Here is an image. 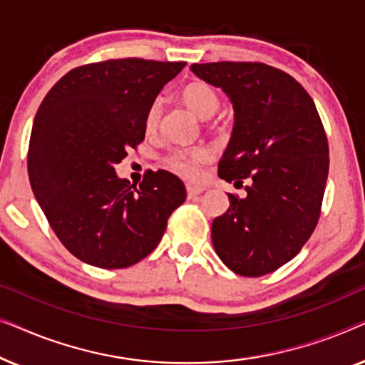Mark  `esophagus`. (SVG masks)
<instances>
[{"label":"esophagus","mask_w":365,"mask_h":365,"mask_svg":"<svg viewBox=\"0 0 365 365\" xmlns=\"http://www.w3.org/2000/svg\"><path fill=\"white\" fill-rule=\"evenodd\" d=\"M186 191H187V197H196V196H199V194H202L204 189L201 186H194V184H187Z\"/></svg>","instance_id":"esophagus-1"}]
</instances>
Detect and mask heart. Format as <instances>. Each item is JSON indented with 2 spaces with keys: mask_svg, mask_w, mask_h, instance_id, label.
I'll return each mask as SVG.
<instances>
[{
  "mask_svg": "<svg viewBox=\"0 0 365 365\" xmlns=\"http://www.w3.org/2000/svg\"><path fill=\"white\" fill-rule=\"evenodd\" d=\"M181 99L184 104L201 119L214 116L219 106H221V98H219L216 88L211 86V84L206 81H192L186 84L181 91ZM159 119H161V101L156 99V101L149 106L146 119H144V126H146L148 133L156 131ZM209 158H211V154H209L206 148L194 146L174 151L171 156L166 159V163L174 173L181 174L184 178H194L197 174V168L201 166V164L207 163Z\"/></svg>",
  "mask_w": 365,
  "mask_h": 365,
  "instance_id": "1",
  "label": "heart"
}]
</instances>
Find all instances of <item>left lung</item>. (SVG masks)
<instances>
[{"label":"left lung","mask_w":365,"mask_h":365,"mask_svg":"<svg viewBox=\"0 0 365 365\" xmlns=\"http://www.w3.org/2000/svg\"><path fill=\"white\" fill-rule=\"evenodd\" d=\"M191 71L234 108L219 178L247 181V196L229 194V209L212 221L214 249L239 276L274 272L297 256L321 216L329 144L316 104L291 74L264 63H204Z\"/></svg>","instance_id":"left-lung-1"}]
</instances>
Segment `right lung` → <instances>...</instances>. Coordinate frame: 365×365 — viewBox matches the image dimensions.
<instances>
[{
    "instance_id": "obj_1",
    "label": "right lung",
    "mask_w": 365,
    "mask_h": 365,
    "mask_svg": "<svg viewBox=\"0 0 365 365\" xmlns=\"http://www.w3.org/2000/svg\"><path fill=\"white\" fill-rule=\"evenodd\" d=\"M184 61L108 59L74 68L49 89L33 123L28 176L63 246L79 261L123 269L151 254L186 199L184 182L159 169L143 181L114 166L144 141V119Z\"/></svg>"
}]
</instances>
